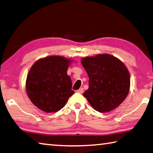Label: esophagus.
Returning a JSON list of instances; mask_svg holds the SVG:
<instances>
[{"label":"esophagus","instance_id":"34e87169","mask_svg":"<svg viewBox=\"0 0 153 153\" xmlns=\"http://www.w3.org/2000/svg\"><path fill=\"white\" fill-rule=\"evenodd\" d=\"M83 91H84V88H80L79 90L77 91V93H83Z\"/></svg>","mask_w":153,"mask_h":153}]
</instances>
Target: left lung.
Returning a JSON list of instances; mask_svg holds the SVG:
<instances>
[{
  "label": "left lung",
  "mask_w": 153,
  "mask_h": 153,
  "mask_svg": "<svg viewBox=\"0 0 153 153\" xmlns=\"http://www.w3.org/2000/svg\"><path fill=\"white\" fill-rule=\"evenodd\" d=\"M81 63L89 78L88 88L83 96L92 107L100 112L118 107L130 89V74L125 64L108 54L85 57Z\"/></svg>",
  "instance_id": "left-lung-1"
}]
</instances>
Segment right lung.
Listing matches in <instances>:
<instances>
[{
  "label": "right lung",
  "instance_id": "right-lung-1",
  "mask_svg": "<svg viewBox=\"0 0 153 153\" xmlns=\"http://www.w3.org/2000/svg\"><path fill=\"white\" fill-rule=\"evenodd\" d=\"M71 61L64 56H49L32 66L26 80V91L31 102L41 111H60L74 93L67 74Z\"/></svg>",
  "mask_w": 153,
  "mask_h": 153
}]
</instances>
